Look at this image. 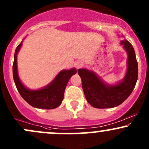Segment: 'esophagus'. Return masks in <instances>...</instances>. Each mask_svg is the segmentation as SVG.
<instances>
[{
	"label": "esophagus",
	"mask_w": 149,
	"mask_h": 149,
	"mask_svg": "<svg viewBox=\"0 0 149 149\" xmlns=\"http://www.w3.org/2000/svg\"><path fill=\"white\" fill-rule=\"evenodd\" d=\"M83 66V64H82V62L81 61H76V63H75V66H76V68L77 69H80V67H81V66Z\"/></svg>",
	"instance_id": "1"
}]
</instances>
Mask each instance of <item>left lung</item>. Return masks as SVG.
I'll list each match as a JSON object with an SVG mask.
<instances>
[{"label": "left lung", "instance_id": "left-lung-1", "mask_svg": "<svg viewBox=\"0 0 149 149\" xmlns=\"http://www.w3.org/2000/svg\"><path fill=\"white\" fill-rule=\"evenodd\" d=\"M120 44L127 53V69L123 80L118 84H107L94 71L88 69L78 70L85 98L93 107L107 109L118 107L127 100L134 90L138 78V64L134 49L127 40H122Z\"/></svg>", "mask_w": 149, "mask_h": 149}]
</instances>
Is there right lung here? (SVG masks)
Segmentation results:
<instances>
[{
    "label": "right lung",
    "mask_w": 149,
    "mask_h": 149,
    "mask_svg": "<svg viewBox=\"0 0 149 149\" xmlns=\"http://www.w3.org/2000/svg\"><path fill=\"white\" fill-rule=\"evenodd\" d=\"M22 45V41L15 49L13 66V78L19 93L27 103L33 107L43 109H55L62 102L68 82L73 75L76 74V69L73 68L70 70H62L45 88L36 90H29L22 84L18 76L17 57Z\"/></svg>",
    "instance_id": "1"
}]
</instances>
